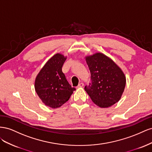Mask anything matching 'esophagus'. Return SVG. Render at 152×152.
Returning <instances> with one entry per match:
<instances>
[{
    "instance_id": "esophagus-1",
    "label": "esophagus",
    "mask_w": 152,
    "mask_h": 152,
    "mask_svg": "<svg viewBox=\"0 0 152 152\" xmlns=\"http://www.w3.org/2000/svg\"><path fill=\"white\" fill-rule=\"evenodd\" d=\"M83 86H84L83 83H80V84H79V85H78L77 87H78V88H80V87H82Z\"/></svg>"
}]
</instances>
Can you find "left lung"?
I'll use <instances>...</instances> for the list:
<instances>
[{"label":"left lung","mask_w":152,"mask_h":152,"mask_svg":"<svg viewBox=\"0 0 152 152\" xmlns=\"http://www.w3.org/2000/svg\"><path fill=\"white\" fill-rule=\"evenodd\" d=\"M91 72L92 83L85 91L100 108H108L121 99L125 89L126 77L112 59L102 53L85 56Z\"/></svg>","instance_id":"obj_1"}]
</instances>
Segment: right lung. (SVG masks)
<instances>
[{
    "instance_id": "right-lung-1",
    "label": "right lung",
    "mask_w": 152,
    "mask_h": 152,
    "mask_svg": "<svg viewBox=\"0 0 152 152\" xmlns=\"http://www.w3.org/2000/svg\"><path fill=\"white\" fill-rule=\"evenodd\" d=\"M67 56L56 53L50 58L36 76L34 87L42 102L52 108H57L68 102L75 90L68 83L62 72Z\"/></svg>"
}]
</instances>
